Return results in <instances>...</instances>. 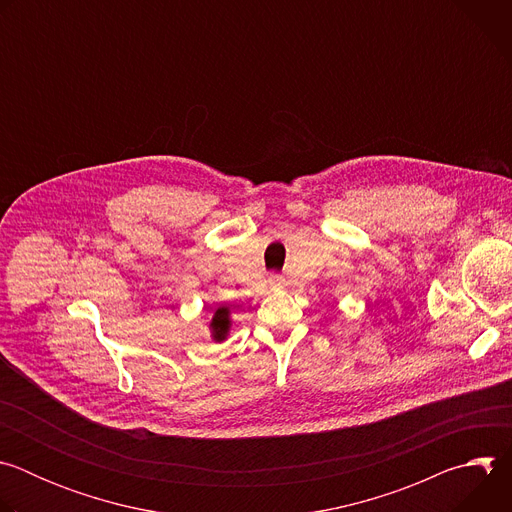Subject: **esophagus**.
<instances>
[{"label":"esophagus","instance_id":"esophagus-1","mask_svg":"<svg viewBox=\"0 0 512 512\" xmlns=\"http://www.w3.org/2000/svg\"><path fill=\"white\" fill-rule=\"evenodd\" d=\"M281 283H283L281 275H277V273H271V275H269V285H273V287H279Z\"/></svg>","mask_w":512,"mask_h":512}]
</instances>
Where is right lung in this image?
<instances>
[{
    "label": "right lung",
    "mask_w": 512,
    "mask_h": 512,
    "mask_svg": "<svg viewBox=\"0 0 512 512\" xmlns=\"http://www.w3.org/2000/svg\"><path fill=\"white\" fill-rule=\"evenodd\" d=\"M212 330H214V338L216 340H223L227 330H229V316H227V310H216L214 318H212Z\"/></svg>",
    "instance_id": "1"
}]
</instances>
